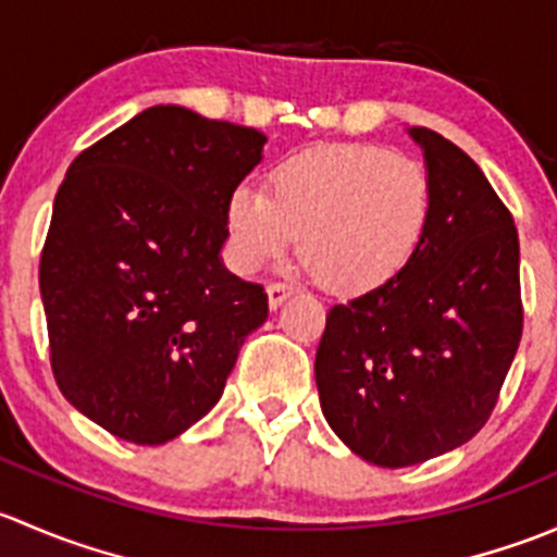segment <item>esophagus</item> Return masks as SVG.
I'll list each match as a JSON object with an SVG mask.
<instances>
[{
    "mask_svg": "<svg viewBox=\"0 0 557 557\" xmlns=\"http://www.w3.org/2000/svg\"><path fill=\"white\" fill-rule=\"evenodd\" d=\"M267 294H269V307H272V310H277V307L283 305L288 296L296 294V288H294V285H288V283H269Z\"/></svg>",
    "mask_w": 557,
    "mask_h": 557,
    "instance_id": "obj_1",
    "label": "esophagus"
}]
</instances>
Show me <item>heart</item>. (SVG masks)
Returning <instances> with one entry per match:
<instances>
[{
	"instance_id": "heart-1",
	"label": "heart",
	"mask_w": 557,
	"mask_h": 557,
	"mask_svg": "<svg viewBox=\"0 0 557 557\" xmlns=\"http://www.w3.org/2000/svg\"><path fill=\"white\" fill-rule=\"evenodd\" d=\"M431 215V180L418 161L377 145H334L274 166L267 194L239 185L226 201V232L243 269L277 261L301 234L320 283L361 294L409 267Z\"/></svg>"
}]
</instances>
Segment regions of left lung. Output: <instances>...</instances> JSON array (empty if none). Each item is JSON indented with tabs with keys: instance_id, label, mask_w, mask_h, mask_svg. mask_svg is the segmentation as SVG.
Instances as JSON below:
<instances>
[{
	"instance_id": "1",
	"label": "left lung",
	"mask_w": 557,
	"mask_h": 557,
	"mask_svg": "<svg viewBox=\"0 0 557 557\" xmlns=\"http://www.w3.org/2000/svg\"><path fill=\"white\" fill-rule=\"evenodd\" d=\"M434 194L429 234L391 283L331 307L314 356L334 434L385 469L469 442L491 418L522 336L512 212L442 134L409 128Z\"/></svg>"
}]
</instances>
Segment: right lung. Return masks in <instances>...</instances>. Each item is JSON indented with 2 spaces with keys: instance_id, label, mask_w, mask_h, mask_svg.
Masks as SVG:
<instances>
[{
  "instance_id": "1",
  "label": "right lung",
  "mask_w": 557,
  "mask_h": 557,
  "mask_svg": "<svg viewBox=\"0 0 557 557\" xmlns=\"http://www.w3.org/2000/svg\"><path fill=\"white\" fill-rule=\"evenodd\" d=\"M263 143L156 104L66 170L39 258L50 367L66 401L110 434L164 445L188 431L267 320L261 285L221 261L226 201Z\"/></svg>"
}]
</instances>
